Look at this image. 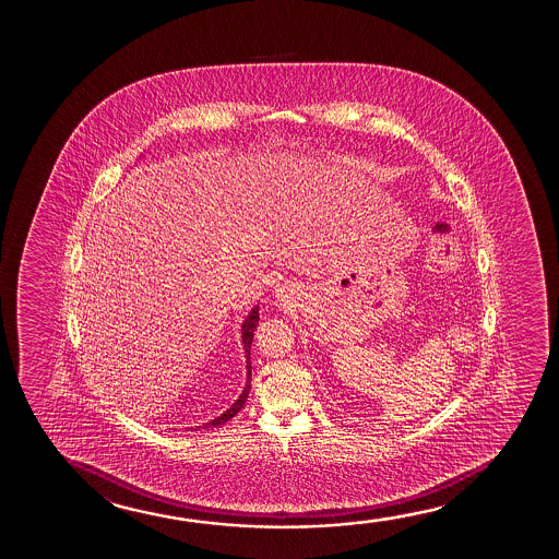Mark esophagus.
Instances as JSON below:
<instances>
[{
    "label": "esophagus",
    "instance_id": "34e87169",
    "mask_svg": "<svg viewBox=\"0 0 559 559\" xmlns=\"http://www.w3.org/2000/svg\"><path fill=\"white\" fill-rule=\"evenodd\" d=\"M288 296H290V288L286 286V284H281V286H276L275 290V298L281 299V301H284V299H288Z\"/></svg>",
    "mask_w": 559,
    "mask_h": 559
}]
</instances>
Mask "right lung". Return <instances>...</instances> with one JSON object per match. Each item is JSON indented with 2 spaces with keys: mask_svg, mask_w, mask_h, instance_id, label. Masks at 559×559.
<instances>
[{
  "mask_svg": "<svg viewBox=\"0 0 559 559\" xmlns=\"http://www.w3.org/2000/svg\"><path fill=\"white\" fill-rule=\"evenodd\" d=\"M260 307L255 306L253 307L252 311H250V314L246 317V321L242 322V344H245V352H246V370H248V382H246L245 391H242V395L237 399V403L235 405L230 406L229 411L227 413H223L219 418H215V420L210 421V424H206L207 428H217V426H223L225 421H229L233 416H237L238 411L245 406L246 399H248V393H250V380H252V362H250V345H252L253 340V330H255V326H258V322H260Z\"/></svg>",
  "mask_w": 559,
  "mask_h": 559,
  "instance_id": "1",
  "label": "right lung"
}]
</instances>
